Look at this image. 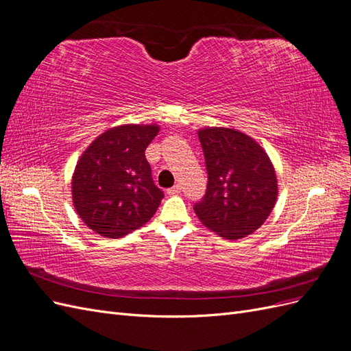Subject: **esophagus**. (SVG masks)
Returning <instances> with one entry per match:
<instances>
[{"mask_svg": "<svg viewBox=\"0 0 351 351\" xmlns=\"http://www.w3.org/2000/svg\"><path fill=\"white\" fill-rule=\"evenodd\" d=\"M180 192H182V186H180V184H176V186H173L171 189H168V190H167V193H168L169 196L178 195Z\"/></svg>", "mask_w": 351, "mask_h": 351, "instance_id": "esophagus-1", "label": "esophagus"}]
</instances>
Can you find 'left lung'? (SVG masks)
I'll list each match as a JSON object with an SVG mask.
<instances>
[{"label": "left lung", "instance_id": "left-lung-1", "mask_svg": "<svg viewBox=\"0 0 351 351\" xmlns=\"http://www.w3.org/2000/svg\"><path fill=\"white\" fill-rule=\"evenodd\" d=\"M204 149L208 186L195 205L202 224L227 240L256 231L278 199L274 164L253 137L230 127L197 130Z\"/></svg>", "mask_w": 351, "mask_h": 351}]
</instances>
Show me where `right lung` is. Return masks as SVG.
<instances>
[{"label":"right lung","instance_id":"right-lung-1","mask_svg":"<svg viewBox=\"0 0 351 351\" xmlns=\"http://www.w3.org/2000/svg\"><path fill=\"white\" fill-rule=\"evenodd\" d=\"M158 124H123L99 134L74 168L73 205L90 230L120 239L145 226L164 193L152 180L145 149Z\"/></svg>","mask_w":351,"mask_h":351}]
</instances>
